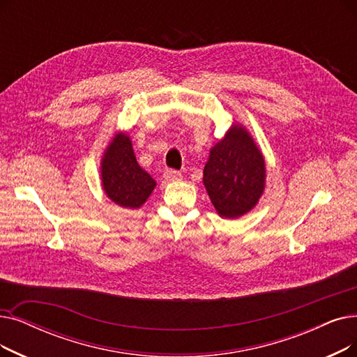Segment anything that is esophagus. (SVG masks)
Masks as SVG:
<instances>
[{
  "instance_id": "esophagus-1",
  "label": "esophagus",
  "mask_w": 357,
  "mask_h": 357,
  "mask_svg": "<svg viewBox=\"0 0 357 357\" xmlns=\"http://www.w3.org/2000/svg\"><path fill=\"white\" fill-rule=\"evenodd\" d=\"M163 178L167 182H174V181H181L182 179V174L178 172L175 169H166L163 172Z\"/></svg>"
}]
</instances>
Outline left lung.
<instances>
[{
    "mask_svg": "<svg viewBox=\"0 0 357 357\" xmlns=\"http://www.w3.org/2000/svg\"><path fill=\"white\" fill-rule=\"evenodd\" d=\"M203 182L225 219H238L257 206L266 188V162L245 127L234 123L210 150Z\"/></svg>",
    "mask_w": 357,
    "mask_h": 357,
    "instance_id": "obj_1",
    "label": "left lung"
}]
</instances>
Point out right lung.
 Listing matches in <instances>:
<instances>
[{"mask_svg":"<svg viewBox=\"0 0 357 357\" xmlns=\"http://www.w3.org/2000/svg\"><path fill=\"white\" fill-rule=\"evenodd\" d=\"M100 170L105 194L121 207L140 208L156 187V181L137 163L126 132H118L106 147Z\"/></svg>","mask_w":357,"mask_h":357,"instance_id":"add662e5","label":"right lung"}]
</instances>
